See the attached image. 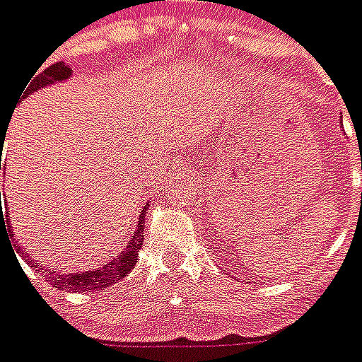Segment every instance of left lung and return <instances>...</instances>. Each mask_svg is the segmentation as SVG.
Returning a JSON list of instances; mask_svg holds the SVG:
<instances>
[{
    "mask_svg": "<svg viewBox=\"0 0 362 362\" xmlns=\"http://www.w3.org/2000/svg\"><path fill=\"white\" fill-rule=\"evenodd\" d=\"M361 168H362V167H361Z\"/></svg>",
    "mask_w": 362,
    "mask_h": 362,
    "instance_id": "obj_1",
    "label": "left lung"
}]
</instances>
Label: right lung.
<instances>
[{"label": "right lung", "mask_w": 362, "mask_h": 362, "mask_svg": "<svg viewBox=\"0 0 362 362\" xmlns=\"http://www.w3.org/2000/svg\"><path fill=\"white\" fill-rule=\"evenodd\" d=\"M38 72V71H36ZM71 69L65 65V63H53L47 69H44L38 74H34V78H30V82L24 86L23 93H21V99L28 98L30 93H34L40 88H45V86L55 84V82H63V80L71 78ZM9 124L1 127L0 130V140L4 144L5 132H7ZM4 167V163L0 160V170ZM0 203H1V194H0ZM146 209L144 207L140 215V221H138V228L130 238L128 245L120 253H117L113 261H109L107 264H101L98 269L86 270V272H57V270H49L42 267V263L38 261H28L30 267L34 269H40V272H44V276L47 282L52 284L53 288L57 290H66V291H95V290H103L107 286L111 284L119 282L122 278L127 276L128 272L136 267V261H138V251L144 245V221H146ZM4 222V211H1L0 205V224Z\"/></svg>", "instance_id": "right-lung-1"}]
</instances>
